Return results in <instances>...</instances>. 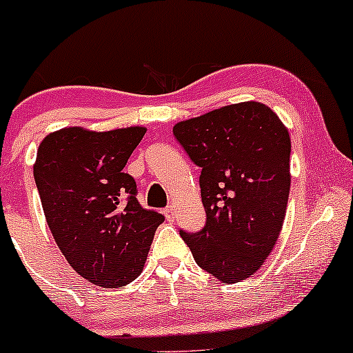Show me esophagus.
Wrapping results in <instances>:
<instances>
[{
  "label": "esophagus",
  "instance_id": "esophagus-1",
  "mask_svg": "<svg viewBox=\"0 0 353 353\" xmlns=\"http://www.w3.org/2000/svg\"><path fill=\"white\" fill-rule=\"evenodd\" d=\"M163 215H165L167 220H174L176 219V208H174L172 205L165 206V208H163Z\"/></svg>",
  "mask_w": 353,
  "mask_h": 353
}]
</instances>
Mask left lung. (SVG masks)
<instances>
[{
	"mask_svg": "<svg viewBox=\"0 0 353 353\" xmlns=\"http://www.w3.org/2000/svg\"><path fill=\"white\" fill-rule=\"evenodd\" d=\"M201 169L206 222L179 230L199 268L237 283L261 268L283 225L290 191V137L259 102L225 105L174 126Z\"/></svg>",
	"mask_w": 353,
	"mask_h": 353,
	"instance_id": "obj_1",
	"label": "left lung"
}]
</instances>
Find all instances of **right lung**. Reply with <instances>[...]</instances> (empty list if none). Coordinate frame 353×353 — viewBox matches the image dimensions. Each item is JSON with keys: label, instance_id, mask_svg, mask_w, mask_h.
Returning <instances> with one entry per match:
<instances>
[{"label": "right lung", "instance_id": "obj_1", "mask_svg": "<svg viewBox=\"0 0 353 353\" xmlns=\"http://www.w3.org/2000/svg\"><path fill=\"white\" fill-rule=\"evenodd\" d=\"M145 128L95 133L65 128L37 150L34 179L59 251L94 285L133 282L148 256L162 213L137 199V183L124 172Z\"/></svg>", "mask_w": 353, "mask_h": 353}]
</instances>
